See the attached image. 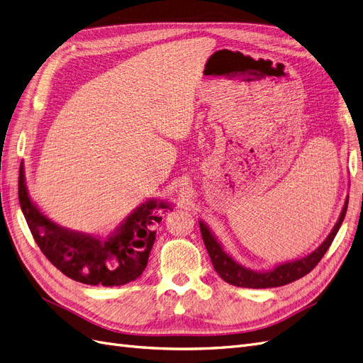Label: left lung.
Returning <instances> with one entry per match:
<instances>
[{"label":"left lung","mask_w":363,"mask_h":363,"mask_svg":"<svg viewBox=\"0 0 363 363\" xmlns=\"http://www.w3.org/2000/svg\"><path fill=\"white\" fill-rule=\"evenodd\" d=\"M347 204H348V200H345L342 212H340L337 223L332 228V232L328 233V236L324 239V242L316 250H313L304 257L295 259L291 262H283L276 267H272L271 269H263V271H256V269L240 265L238 260H235L223 248L221 242H219L212 230L208 228V225L204 221H200V230H201V236H203L208 256H211V260L213 263V268L223 280L239 288H252V289L277 288L304 277L306 274H309L318 265V262L323 259L328 247L332 245L337 230L344 221L345 213H347Z\"/></svg>","instance_id":"obj_1"}]
</instances>
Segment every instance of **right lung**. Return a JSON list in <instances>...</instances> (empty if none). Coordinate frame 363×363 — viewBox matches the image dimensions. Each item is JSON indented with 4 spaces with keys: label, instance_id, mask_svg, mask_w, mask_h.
I'll list each match as a JSON object with an SVG mask.
<instances>
[{
    "label": "right lung",
    "instance_id": "1",
    "mask_svg": "<svg viewBox=\"0 0 363 363\" xmlns=\"http://www.w3.org/2000/svg\"><path fill=\"white\" fill-rule=\"evenodd\" d=\"M18 192L21 211L40 251L65 276L92 286H121L135 281L147 268L156 239L155 227L162 221L159 211L171 208L163 200H147L111 235L101 238L65 228L43 215L28 195L23 163Z\"/></svg>",
    "mask_w": 363,
    "mask_h": 363
}]
</instances>
